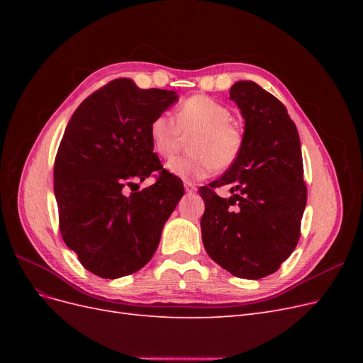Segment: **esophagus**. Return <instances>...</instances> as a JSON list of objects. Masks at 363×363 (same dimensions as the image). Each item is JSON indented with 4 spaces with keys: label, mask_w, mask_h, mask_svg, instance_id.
Segmentation results:
<instances>
[{
    "label": "esophagus",
    "mask_w": 363,
    "mask_h": 363,
    "mask_svg": "<svg viewBox=\"0 0 363 363\" xmlns=\"http://www.w3.org/2000/svg\"><path fill=\"white\" fill-rule=\"evenodd\" d=\"M184 191L188 192V194H194V192H196V186L195 184H192V183H184Z\"/></svg>",
    "instance_id": "1"
}]
</instances>
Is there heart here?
I'll list each match as a JSON object with an SVG mask.
<instances>
[{
  "instance_id": "obj_1",
  "label": "heart",
  "mask_w": 363,
  "mask_h": 363,
  "mask_svg": "<svg viewBox=\"0 0 363 363\" xmlns=\"http://www.w3.org/2000/svg\"><path fill=\"white\" fill-rule=\"evenodd\" d=\"M232 112L211 96L194 95L175 112L159 113L150 123L151 148L163 159L172 157L180 148L183 136H191L188 156L175 157L167 169L182 180H203L216 169H227L238 160L244 147V135L233 124Z\"/></svg>"
}]
</instances>
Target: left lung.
Masks as SVG:
<instances>
[{
  "instance_id": "8db88e82",
  "label": "left lung",
  "mask_w": 363,
  "mask_h": 363,
  "mask_svg": "<svg viewBox=\"0 0 363 363\" xmlns=\"http://www.w3.org/2000/svg\"><path fill=\"white\" fill-rule=\"evenodd\" d=\"M230 100L245 119L244 147L221 179L200 188L203 244L219 267L240 279L276 272L295 250L307 201L300 136L276 96L238 82ZM230 185L221 199L213 189Z\"/></svg>"
}]
</instances>
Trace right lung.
I'll return each instance as SVG.
<instances>
[{
  "mask_svg": "<svg viewBox=\"0 0 363 363\" xmlns=\"http://www.w3.org/2000/svg\"><path fill=\"white\" fill-rule=\"evenodd\" d=\"M179 100L174 91L139 89L118 79L77 107L54 162V195L60 233L82 265L103 279H119L145 267L164 223L183 196V183L162 169L148 127ZM162 170L144 191L125 185Z\"/></svg>",
  "mask_w": 363,
  "mask_h": 363,
  "instance_id": "obj_1",
  "label": "right lung"
}]
</instances>
